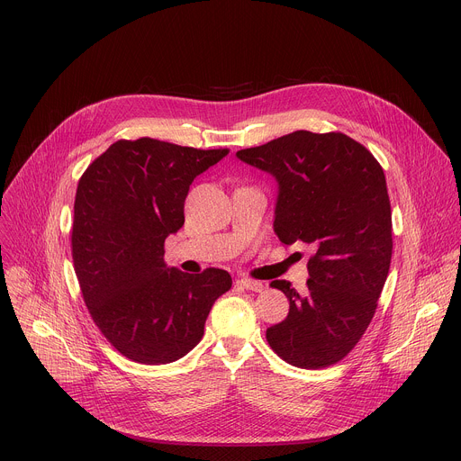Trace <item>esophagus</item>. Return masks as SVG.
Returning <instances> with one entry per match:
<instances>
[{
  "label": "esophagus",
  "instance_id": "esophagus-1",
  "mask_svg": "<svg viewBox=\"0 0 461 461\" xmlns=\"http://www.w3.org/2000/svg\"><path fill=\"white\" fill-rule=\"evenodd\" d=\"M237 285L240 288H246V290H251V292H260L262 290V285L255 279H248V277H242V279H237Z\"/></svg>",
  "mask_w": 461,
  "mask_h": 461
}]
</instances>
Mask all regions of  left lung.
<instances>
[{
    "label": "left lung",
    "instance_id": "left-lung-1",
    "mask_svg": "<svg viewBox=\"0 0 461 461\" xmlns=\"http://www.w3.org/2000/svg\"><path fill=\"white\" fill-rule=\"evenodd\" d=\"M237 157L277 178L279 240L315 248L303 295L288 281L272 283L290 299V312L268 328L267 341L294 366L336 365L366 332L390 268L392 210L383 167L339 131H295Z\"/></svg>",
    "mask_w": 461,
    "mask_h": 461
}]
</instances>
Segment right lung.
<instances>
[{
    "label": "right lung",
    "instance_id": "obj_1",
    "mask_svg": "<svg viewBox=\"0 0 461 461\" xmlns=\"http://www.w3.org/2000/svg\"><path fill=\"white\" fill-rule=\"evenodd\" d=\"M228 153L122 139L78 182L71 249L82 297L104 338L131 361L166 365L185 356L231 288L224 270L187 276L164 262L191 182Z\"/></svg>",
    "mask_w": 461,
    "mask_h": 461
}]
</instances>
